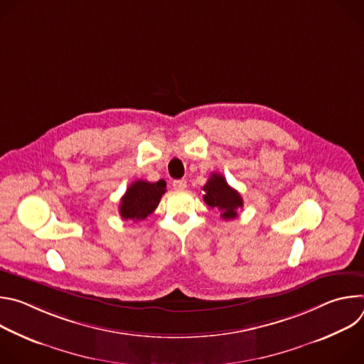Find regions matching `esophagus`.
I'll return each mask as SVG.
<instances>
[{
  "instance_id": "obj_1",
  "label": "esophagus",
  "mask_w": 364,
  "mask_h": 364,
  "mask_svg": "<svg viewBox=\"0 0 364 364\" xmlns=\"http://www.w3.org/2000/svg\"><path fill=\"white\" fill-rule=\"evenodd\" d=\"M173 187H174V190L181 191V190H184L187 187V181L186 180H174L173 181Z\"/></svg>"
}]
</instances>
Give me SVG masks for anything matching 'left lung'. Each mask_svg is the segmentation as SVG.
Wrapping results in <instances>:
<instances>
[{"instance_id": "8db88e82", "label": "left lung", "mask_w": 364, "mask_h": 364, "mask_svg": "<svg viewBox=\"0 0 364 364\" xmlns=\"http://www.w3.org/2000/svg\"><path fill=\"white\" fill-rule=\"evenodd\" d=\"M203 190L204 203L213 207V209L220 210L225 220L237 218V209L243 207V198L235 188L228 184L222 174L212 173L210 178L203 186Z\"/></svg>"}]
</instances>
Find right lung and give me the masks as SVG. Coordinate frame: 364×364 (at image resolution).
Returning <instances> with one entry per match:
<instances>
[{
	"mask_svg": "<svg viewBox=\"0 0 364 364\" xmlns=\"http://www.w3.org/2000/svg\"><path fill=\"white\" fill-rule=\"evenodd\" d=\"M166 193V181L149 183L145 180L134 181L125 191L119 204V215L124 220H142L148 218Z\"/></svg>",
	"mask_w": 364,
	"mask_h": 364,
	"instance_id": "obj_1",
	"label": "right lung"
}]
</instances>
